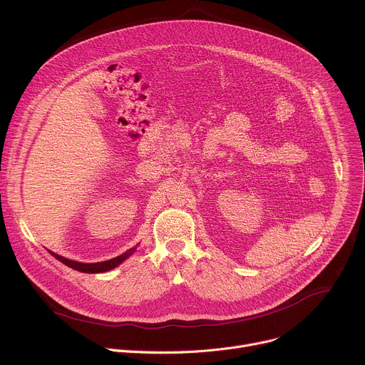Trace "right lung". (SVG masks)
Returning a JSON list of instances; mask_svg holds the SVG:
<instances>
[{"label":"right lung","instance_id":"1","mask_svg":"<svg viewBox=\"0 0 365 365\" xmlns=\"http://www.w3.org/2000/svg\"><path fill=\"white\" fill-rule=\"evenodd\" d=\"M135 248H131L128 251H125L124 254L113 258V259H108V262H102V263H92V264H86V263H78V262H72V259H68L59 254H55L53 251H50V254L53 255L55 258H58L59 262H62L63 264L69 266L71 269L73 270H78V272H82V273H103V272H108L114 267H117L118 264H121L124 259L127 257H130L133 252H134Z\"/></svg>","mask_w":365,"mask_h":365}]
</instances>
